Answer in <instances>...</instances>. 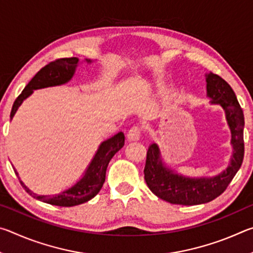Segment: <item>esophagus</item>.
I'll return each instance as SVG.
<instances>
[{"instance_id": "obj_1", "label": "esophagus", "mask_w": 253, "mask_h": 253, "mask_svg": "<svg viewBox=\"0 0 253 253\" xmlns=\"http://www.w3.org/2000/svg\"><path fill=\"white\" fill-rule=\"evenodd\" d=\"M140 134H142V131H140V128L137 127V126H134V127L130 128L129 131H128L127 138H128V140H138L139 137H140Z\"/></svg>"}]
</instances>
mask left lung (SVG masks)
I'll return each instance as SVG.
<instances>
[{
    "instance_id": "8db88e82",
    "label": "left lung",
    "mask_w": 253,
    "mask_h": 253,
    "mask_svg": "<svg viewBox=\"0 0 253 253\" xmlns=\"http://www.w3.org/2000/svg\"><path fill=\"white\" fill-rule=\"evenodd\" d=\"M207 95L211 104L221 105L231 130L233 154L230 164L223 172L212 177H187L166 168L162 161L157 144L148 147L144 174L145 182L154 194L172 204L198 205L216 199L228 187L234 175L241 168L245 155L243 128L245 116L235 93L230 84L212 72L205 75Z\"/></svg>"
}]
</instances>
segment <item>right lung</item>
Masks as SVG:
<instances>
[{"mask_svg": "<svg viewBox=\"0 0 253 253\" xmlns=\"http://www.w3.org/2000/svg\"><path fill=\"white\" fill-rule=\"evenodd\" d=\"M85 61L88 63L92 62L91 60L87 59H85ZM78 62L79 59L75 57L62 58L48 63L40 71H38V74L25 85L23 91L15 99L11 110V119L13 118L16 110H18L23 100L32 95L33 90L46 87H54V85L69 83L75 75L76 68L78 67ZM124 144H125V136H124V132L122 131L104 140L99 145V148L97 149L95 156H93L87 169L84 170V176L75 185H72L68 190L62 191L61 193L55 195H38L33 193L21 181L15 169L14 172L20 179L21 185L34 199L51 205H58V207H75V205L88 202L89 200L95 198L99 193V191L105 183L107 166H108L110 160L115 154L124 146Z\"/></svg>", "mask_w": 253, "mask_h": 253, "instance_id": "obj_1", "label": "right lung"}]
</instances>
